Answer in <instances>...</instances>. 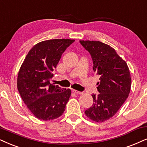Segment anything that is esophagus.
I'll return each mask as SVG.
<instances>
[{"mask_svg": "<svg viewBox=\"0 0 147 147\" xmlns=\"http://www.w3.org/2000/svg\"><path fill=\"white\" fill-rule=\"evenodd\" d=\"M72 92L73 93H75L76 94H82L83 92H79V91H77V90H72Z\"/></svg>", "mask_w": 147, "mask_h": 147, "instance_id": "34e87169", "label": "esophagus"}]
</instances>
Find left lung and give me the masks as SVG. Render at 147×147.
<instances>
[{"label": "left lung", "mask_w": 147, "mask_h": 147, "mask_svg": "<svg viewBox=\"0 0 147 147\" xmlns=\"http://www.w3.org/2000/svg\"><path fill=\"white\" fill-rule=\"evenodd\" d=\"M90 53L93 70L99 75L98 94H92L94 103L85 111L88 118L102 122L116 114L129 95L131 80L126 62L109 45L96 40H80Z\"/></svg>", "instance_id": "obj_1"}]
</instances>
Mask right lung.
I'll list each match as a JSON object with an SVG mask.
<instances>
[{"instance_id": "right-lung-1", "label": "right lung", "mask_w": 147, "mask_h": 147, "mask_svg": "<svg viewBox=\"0 0 147 147\" xmlns=\"http://www.w3.org/2000/svg\"><path fill=\"white\" fill-rule=\"evenodd\" d=\"M75 40L52 39L38 42L30 50L18 77V90L30 111L43 121L63 114L71 95L70 89L50 83L62 53Z\"/></svg>"}]
</instances>
